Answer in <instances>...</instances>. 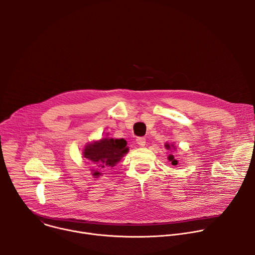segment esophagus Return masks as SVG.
I'll return each instance as SVG.
<instances>
[{
	"instance_id": "obj_1",
	"label": "esophagus",
	"mask_w": 255,
	"mask_h": 255,
	"mask_svg": "<svg viewBox=\"0 0 255 255\" xmlns=\"http://www.w3.org/2000/svg\"><path fill=\"white\" fill-rule=\"evenodd\" d=\"M145 140H146V139H145L144 137H137L136 142H137V144L139 145V146H144L145 143H146V141H145Z\"/></svg>"
}]
</instances>
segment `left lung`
<instances>
[{
	"instance_id": "left-lung-1",
	"label": "left lung",
	"mask_w": 255,
	"mask_h": 255,
	"mask_svg": "<svg viewBox=\"0 0 255 255\" xmlns=\"http://www.w3.org/2000/svg\"><path fill=\"white\" fill-rule=\"evenodd\" d=\"M165 147H166L167 149H169V148H170L169 144H166V145H165ZM168 159L171 161V164H172V165H176V164H177V160H176V159H174L173 155H169V156H168Z\"/></svg>"
}]
</instances>
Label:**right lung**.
Masks as SVG:
<instances>
[{"instance_id": "add662e5", "label": "right lung", "mask_w": 255, "mask_h": 255, "mask_svg": "<svg viewBox=\"0 0 255 255\" xmlns=\"http://www.w3.org/2000/svg\"><path fill=\"white\" fill-rule=\"evenodd\" d=\"M127 142L124 139H102L98 142L87 145L84 156L95 164L96 167L103 169L116 165L118 161L128 152ZM100 171L96 170L93 175L99 176Z\"/></svg>"}]
</instances>
